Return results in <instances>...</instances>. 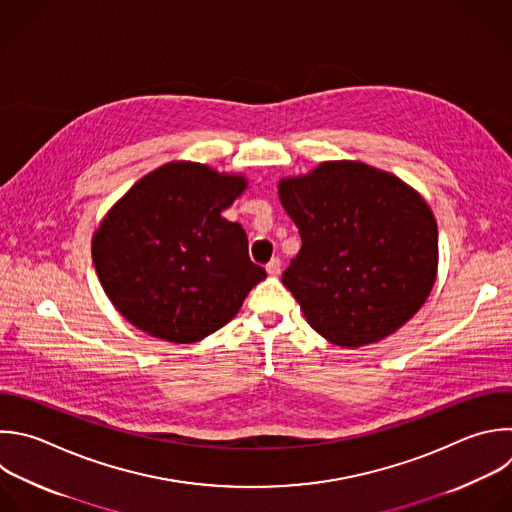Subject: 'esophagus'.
I'll use <instances>...</instances> for the list:
<instances>
[{"instance_id":"34e87169","label":"esophagus","mask_w":512,"mask_h":512,"mask_svg":"<svg viewBox=\"0 0 512 512\" xmlns=\"http://www.w3.org/2000/svg\"><path fill=\"white\" fill-rule=\"evenodd\" d=\"M267 273L271 275V277H277V275H281V261L277 259V257H273L269 263H267Z\"/></svg>"}]
</instances>
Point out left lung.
Returning a JSON list of instances; mask_svg holds the SVG:
<instances>
[{
  "label": "left lung",
  "instance_id": "left-lung-1",
  "mask_svg": "<svg viewBox=\"0 0 512 512\" xmlns=\"http://www.w3.org/2000/svg\"><path fill=\"white\" fill-rule=\"evenodd\" d=\"M279 199L301 249L281 281L309 325L342 348L374 344L426 301L438 267V227L398 177L352 160L283 179Z\"/></svg>",
  "mask_w": 512,
  "mask_h": 512
}]
</instances>
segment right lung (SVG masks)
Wrapping results in <instances>:
<instances>
[{
    "mask_svg": "<svg viewBox=\"0 0 512 512\" xmlns=\"http://www.w3.org/2000/svg\"><path fill=\"white\" fill-rule=\"evenodd\" d=\"M245 187L239 175L168 162L108 211L92 261L132 325L164 342L193 344L235 317L267 277L249 259L243 227L221 217Z\"/></svg>",
    "mask_w": 512,
    "mask_h": 512,
    "instance_id": "obj_1",
    "label": "right lung"
}]
</instances>
